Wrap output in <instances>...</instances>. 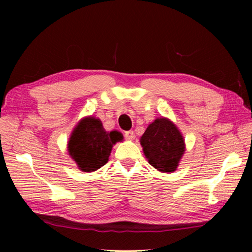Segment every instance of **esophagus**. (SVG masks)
Instances as JSON below:
<instances>
[{"instance_id":"34e87169","label":"esophagus","mask_w":252,"mask_h":252,"mask_svg":"<svg viewBox=\"0 0 252 252\" xmlns=\"http://www.w3.org/2000/svg\"><path fill=\"white\" fill-rule=\"evenodd\" d=\"M126 140H133L134 139V132L133 131H126L125 133Z\"/></svg>"}]
</instances>
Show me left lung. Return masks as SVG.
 Wrapping results in <instances>:
<instances>
[{
	"label": "left lung",
	"mask_w": 252,
	"mask_h": 252,
	"mask_svg": "<svg viewBox=\"0 0 252 252\" xmlns=\"http://www.w3.org/2000/svg\"><path fill=\"white\" fill-rule=\"evenodd\" d=\"M140 144L153 168L163 173L177 170L186 151L185 138L179 127L168 118H157L148 126Z\"/></svg>",
	"instance_id": "left-lung-1"
}]
</instances>
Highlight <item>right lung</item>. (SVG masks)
I'll list each match as a JSON object with an SVG mask.
<instances>
[{
  "label": "right lung",
  "mask_w": 252,
  "mask_h": 252,
  "mask_svg": "<svg viewBox=\"0 0 252 252\" xmlns=\"http://www.w3.org/2000/svg\"><path fill=\"white\" fill-rule=\"evenodd\" d=\"M122 140L121 132L105 131L100 119L84 117L71 132L67 153L81 171L93 172L109 161L113 146Z\"/></svg>",
  "instance_id": "right-lung-1"
}]
</instances>
